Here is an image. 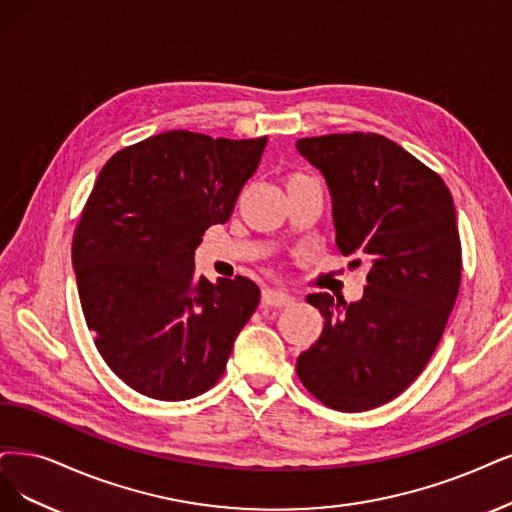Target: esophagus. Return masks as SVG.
I'll return each instance as SVG.
<instances>
[{"label": "esophagus", "mask_w": 512, "mask_h": 512, "mask_svg": "<svg viewBox=\"0 0 512 512\" xmlns=\"http://www.w3.org/2000/svg\"><path fill=\"white\" fill-rule=\"evenodd\" d=\"M295 301V297L282 289H266L261 295V304L268 308H287Z\"/></svg>", "instance_id": "1"}]
</instances>
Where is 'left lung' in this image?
<instances>
[{
  "label": "left lung",
  "mask_w": 512,
  "mask_h": 512,
  "mask_svg": "<svg viewBox=\"0 0 512 512\" xmlns=\"http://www.w3.org/2000/svg\"><path fill=\"white\" fill-rule=\"evenodd\" d=\"M295 147L327 181L337 249L371 266L352 304L308 295L325 327L297 375L327 407L367 411L399 396L441 342L462 276L456 206L437 173L375 132Z\"/></svg>",
  "instance_id": "1"
}]
</instances>
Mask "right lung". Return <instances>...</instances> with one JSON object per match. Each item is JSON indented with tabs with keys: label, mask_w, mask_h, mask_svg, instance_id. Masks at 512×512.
Wrapping results in <instances>:
<instances>
[{
	"label": "right lung",
	"mask_w": 512,
	"mask_h": 512,
	"mask_svg": "<svg viewBox=\"0 0 512 512\" xmlns=\"http://www.w3.org/2000/svg\"><path fill=\"white\" fill-rule=\"evenodd\" d=\"M266 143L168 130L120 149L92 187L73 236L86 325L109 369L149 399L213 388L259 304L249 278H198L194 253L230 219Z\"/></svg>",
	"instance_id": "right-lung-1"
}]
</instances>
